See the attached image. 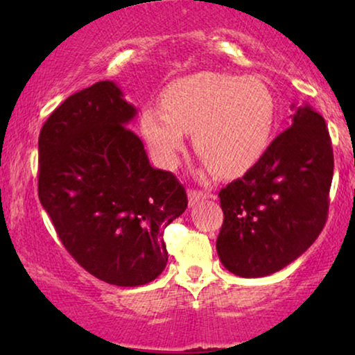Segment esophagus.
<instances>
[{
	"label": "esophagus",
	"mask_w": 355,
	"mask_h": 355,
	"mask_svg": "<svg viewBox=\"0 0 355 355\" xmlns=\"http://www.w3.org/2000/svg\"><path fill=\"white\" fill-rule=\"evenodd\" d=\"M208 197H211V196L205 191H197V189H191V191H189V203H191V207L196 205V203H198L200 200H203V198H208Z\"/></svg>",
	"instance_id": "esophagus-1"
}]
</instances>
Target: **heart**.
Segmentation results:
<instances>
[{"label": "heart", "instance_id": "heart-1", "mask_svg": "<svg viewBox=\"0 0 355 355\" xmlns=\"http://www.w3.org/2000/svg\"><path fill=\"white\" fill-rule=\"evenodd\" d=\"M275 100L263 82L221 72H198L174 80L163 110L145 108L140 130L163 168L178 164L187 132H193L203 166L223 176L250 169L268 148Z\"/></svg>", "mask_w": 355, "mask_h": 355}]
</instances>
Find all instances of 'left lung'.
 Returning <instances> with one entry per match:
<instances>
[{"mask_svg": "<svg viewBox=\"0 0 355 355\" xmlns=\"http://www.w3.org/2000/svg\"><path fill=\"white\" fill-rule=\"evenodd\" d=\"M293 125L241 179L221 189V263L242 278L273 275L313 244L328 218L333 147L323 116L293 105Z\"/></svg>", "mask_w": 355, "mask_h": 355, "instance_id": "1", "label": "left lung"}]
</instances>
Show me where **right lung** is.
<instances>
[{
	"instance_id": "1",
	"label": "right lung",
	"mask_w": 355,
	"mask_h": 355,
	"mask_svg": "<svg viewBox=\"0 0 355 355\" xmlns=\"http://www.w3.org/2000/svg\"><path fill=\"white\" fill-rule=\"evenodd\" d=\"M135 113L101 80L62 101L38 137V198L60 241L90 275L123 288L162 275L164 230L187 208L182 184L152 168L128 128Z\"/></svg>"
}]
</instances>
